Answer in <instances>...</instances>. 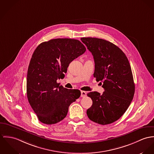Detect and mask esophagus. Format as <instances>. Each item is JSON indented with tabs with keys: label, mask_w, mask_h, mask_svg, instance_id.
<instances>
[{
	"label": "esophagus",
	"mask_w": 154,
	"mask_h": 154,
	"mask_svg": "<svg viewBox=\"0 0 154 154\" xmlns=\"http://www.w3.org/2000/svg\"><path fill=\"white\" fill-rule=\"evenodd\" d=\"M87 96V92L85 91H81V97H85Z\"/></svg>",
	"instance_id": "esophagus-1"
}]
</instances>
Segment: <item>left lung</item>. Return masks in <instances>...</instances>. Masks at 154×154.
Wrapping results in <instances>:
<instances>
[{
  "label": "left lung",
  "mask_w": 154,
  "mask_h": 154,
  "mask_svg": "<svg viewBox=\"0 0 154 154\" xmlns=\"http://www.w3.org/2000/svg\"><path fill=\"white\" fill-rule=\"evenodd\" d=\"M81 40L93 56L94 77L103 83L104 89L102 94L96 91L87 94L93 104L87 115L97 123H112L125 113L134 98L135 84L129 62L125 53L108 41L90 37Z\"/></svg>",
  "instance_id": "1"
}]
</instances>
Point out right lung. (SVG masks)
Segmentation results:
<instances>
[{
  "label": "right lung",
  "mask_w": 154,
  "mask_h": 154,
  "mask_svg": "<svg viewBox=\"0 0 154 154\" xmlns=\"http://www.w3.org/2000/svg\"><path fill=\"white\" fill-rule=\"evenodd\" d=\"M79 40L52 39L35 49L28 69L26 94L39 120L57 123L67 115L69 105L80 97L77 89H67L57 82L64 77L69 63L85 52Z\"/></svg>",
  "instance_id": "obj_1"
}]
</instances>
